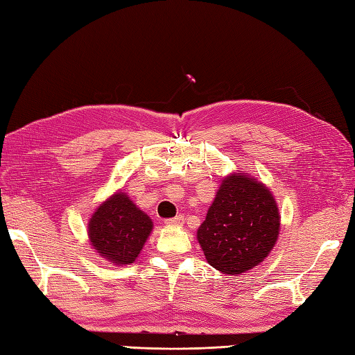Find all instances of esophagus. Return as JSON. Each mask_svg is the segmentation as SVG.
<instances>
[{
    "mask_svg": "<svg viewBox=\"0 0 355 355\" xmlns=\"http://www.w3.org/2000/svg\"><path fill=\"white\" fill-rule=\"evenodd\" d=\"M168 225H178L184 223V215H177L175 218H169V220L164 221Z\"/></svg>",
    "mask_w": 355,
    "mask_h": 355,
    "instance_id": "1",
    "label": "esophagus"
}]
</instances>
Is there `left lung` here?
Here are the masks:
<instances>
[{
	"label": "left lung",
	"mask_w": 355,
	"mask_h": 355,
	"mask_svg": "<svg viewBox=\"0 0 355 355\" xmlns=\"http://www.w3.org/2000/svg\"><path fill=\"white\" fill-rule=\"evenodd\" d=\"M279 218L266 186L232 175L223 180L197 238L210 266L224 275H239L267 258L279 235Z\"/></svg>",
	"instance_id": "1"
}]
</instances>
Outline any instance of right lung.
Returning a JSON list of instances; mask_svg holds the SVG:
<instances>
[{
  "instance_id": "1",
  "label": "right lung",
  "mask_w": 355,
  "mask_h": 355,
  "mask_svg": "<svg viewBox=\"0 0 355 355\" xmlns=\"http://www.w3.org/2000/svg\"><path fill=\"white\" fill-rule=\"evenodd\" d=\"M153 230V221L126 193L117 192L96 210L88 224L93 247L114 263H132Z\"/></svg>"
}]
</instances>
